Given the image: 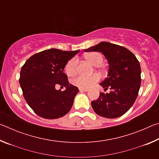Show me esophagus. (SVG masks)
I'll use <instances>...</instances> for the list:
<instances>
[{"mask_svg":"<svg viewBox=\"0 0 159 159\" xmlns=\"http://www.w3.org/2000/svg\"><path fill=\"white\" fill-rule=\"evenodd\" d=\"M79 90L80 92H88V88H79Z\"/></svg>","mask_w":159,"mask_h":159,"instance_id":"esophagus-1","label":"esophagus"}]
</instances>
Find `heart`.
<instances>
[{
    "label": "heart",
    "mask_w": 159,
    "mask_h": 159,
    "mask_svg": "<svg viewBox=\"0 0 159 159\" xmlns=\"http://www.w3.org/2000/svg\"><path fill=\"white\" fill-rule=\"evenodd\" d=\"M85 59L88 61L93 64L94 66H98L103 61V57L99 52H92L88 53L85 55ZM77 64L78 59L76 57H73L69 60L66 64L64 70L66 74L69 76H74L76 74L77 71ZM99 80V76L97 74L92 75V76H79L76 79L72 80V83L74 85L80 88H88L91 86L95 84Z\"/></svg>",
    "instance_id": "obj_1"
}]
</instances>
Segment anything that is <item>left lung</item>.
<instances>
[{"label": "left lung", "instance_id": "left-lung-1", "mask_svg": "<svg viewBox=\"0 0 159 159\" xmlns=\"http://www.w3.org/2000/svg\"><path fill=\"white\" fill-rule=\"evenodd\" d=\"M85 52H100L109 64L107 77L100 85L109 93H100L99 98L91 102L97 114L115 118L125 114L133 105L141 85V68L139 63L130 50L123 46L108 42L84 50Z\"/></svg>", "mask_w": 159, "mask_h": 159}]
</instances>
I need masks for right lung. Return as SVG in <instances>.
Returning a JSON list of instances; mask_svg holds the SVG:
<instances>
[{"label":"right lung","instance_id":"add662e5","mask_svg":"<svg viewBox=\"0 0 159 159\" xmlns=\"http://www.w3.org/2000/svg\"><path fill=\"white\" fill-rule=\"evenodd\" d=\"M79 51L45 50L32 55L21 67L20 84L24 98L39 116L55 119L71 109L79 88L69 84L64 69ZM57 84L66 90H56Z\"/></svg>","mask_w":159,"mask_h":159}]
</instances>
